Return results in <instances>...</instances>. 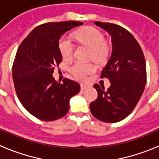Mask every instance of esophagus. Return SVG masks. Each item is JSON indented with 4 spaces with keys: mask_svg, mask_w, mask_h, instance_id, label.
<instances>
[{
    "mask_svg": "<svg viewBox=\"0 0 159 159\" xmlns=\"http://www.w3.org/2000/svg\"><path fill=\"white\" fill-rule=\"evenodd\" d=\"M88 88V85H87V84H80V88H81V90H82V91L87 89Z\"/></svg>",
    "mask_w": 159,
    "mask_h": 159,
    "instance_id": "esophagus-1",
    "label": "esophagus"
}]
</instances>
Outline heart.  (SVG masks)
<instances>
[{
	"label": "heart",
	"mask_w": 159,
	"mask_h": 159,
	"mask_svg": "<svg viewBox=\"0 0 159 159\" xmlns=\"http://www.w3.org/2000/svg\"><path fill=\"white\" fill-rule=\"evenodd\" d=\"M77 41L91 48V58L96 61H102L107 57L108 45L102 32L94 27H86L75 33ZM59 50L64 60H70L74 53V43L67 36H62L59 40ZM96 67L93 64L76 62L70 67V72L78 80H84L94 73Z\"/></svg>",
	"instance_id": "heart-1"
}]
</instances>
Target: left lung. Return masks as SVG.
<instances>
[{
  "mask_svg": "<svg viewBox=\"0 0 159 159\" xmlns=\"http://www.w3.org/2000/svg\"><path fill=\"white\" fill-rule=\"evenodd\" d=\"M95 25L111 36V55L100 75L110 80L111 86L105 90L102 85H94L98 97L91 102L90 109L97 119L116 123L131 113L144 92L145 57L139 43L127 29L111 23L95 21Z\"/></svg>",
  "mask_w": 159,
  "mask_h": 159,
  "instance_id": "left-lung-1",
  "label": "left lung"
}]
</instances>
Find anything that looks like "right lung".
Returning <instances> with one entry per match:
<instances>
[{
  "label": "right lung",
  "instance_id": "obj_1",
  "mask_svg": "<svg viewBox=\"0 0 159 159\" xmlns=\"http://www.w3.org/2000/svg\"><path fill=\"white\" fill-rule=\"evenodd\" d=\"M82 22H54L39 25L20 44L12 65V80L18 99L32 116L43 121L64 117L71 97L80 91L75 81L55 80L52 73L62 62L59 40Z\"/></svg>",
  "mask_w": 159,
  "mask_h": 159
}]
</instances>
